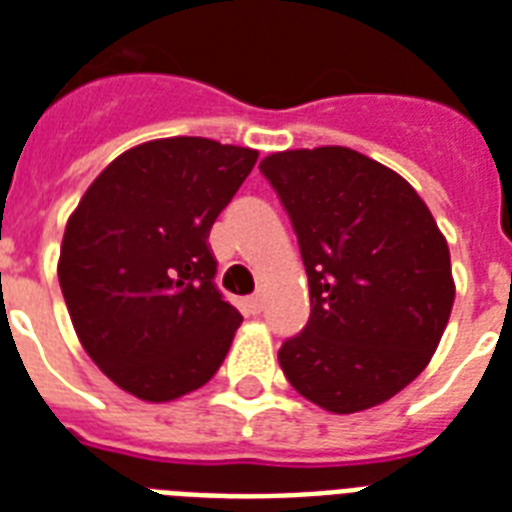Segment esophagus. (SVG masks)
Listing matches in <instances>:
<instances>
[{"instance_id":"esophagus-1","label":"esophagus","mask_w":512,"mask_h":512,"mask_svg":"<svg viewBox=\"0 0 512 512\" xmlns=\"http://www.w3.org/2000/svg\"><path fill=\"white\" fill-rule=\"evenodd\" d=\"M263 305H265L263 295H252V297H247V300H244V311H247L249 316H257V313L263 311Z\"/></svg>"}]
</instances>
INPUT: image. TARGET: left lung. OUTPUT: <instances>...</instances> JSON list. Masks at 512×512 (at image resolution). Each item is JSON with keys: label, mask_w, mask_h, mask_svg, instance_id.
<instances>
[{"label": "left lung", "mask_w": 512, "mask_h": 512, "mask_svg": "<svg viewBox=\"0 0 512 512\" xmlns=\"http://www.w3.org/2000/svg\"><path fill=\"white\" fill-rule=\"evenodd\" d=\"M260 170L311 289V319L279 350L289 385L332 414L388 401L428 366L452 316V257L428 204L353 148L279 151Z\"/></svg>", "instance_id": "obj_1"}]
</instances>
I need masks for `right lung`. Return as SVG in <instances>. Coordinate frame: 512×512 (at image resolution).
Instances as JSON below:
<instances>
[{
    "label": "right lung",
    "instance_id": "right-lung-1",
    "mask_svg": "<svg viewBox=\"0 0 512 512\" xmlns=\"http://www.w3.org/2000/svg\"><path fill=\"white\" fill-rule=\"evenodd\" d=\"M257 162L255 148L159 138L124 151L66 223L58 279L100 372L164 404L220 369L241 313L215 289L207 236Z\"/></svg>",
    "mask_w": 512,
    "mask_h": 512
}]
</instances>
